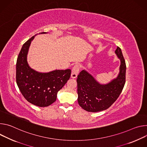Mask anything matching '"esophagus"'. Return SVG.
<instances>
[{
	"mask_svg": "<svg viewBox=\"0 0 147 147\" xmlns=\"http://www.w3.org/2000/svg\"><path fill=\"white\" fill-rule=\"evenodd\" d=\"M79 69H80V67L79 66V65H75V66H74L72 69V73H71L72 78H75L77 77L79 71Z\"/></svg>",
	"mask_w": 147,
	"mask_h": 147,
	"instance_id": "1",
	"label": "esophagus"
}]
</instances>
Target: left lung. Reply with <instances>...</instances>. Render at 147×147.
Instances as JSON below:
<instances>
[{
	"instance_id": "8db88e82",
	"label": "left lung",
	"mask_w": 147,
	"mask_h": 147,
	"mask_svg": "<svg viewBox=\"0 0 147 147\" xmlns=\"http://www.w3.org/2000/svg\"><path fill=\"white\" fill-rule=\"evenodd\" d=\"M115 53L120 59V72L110 82L99 84L86 71L78 75V102L79 106L89 112H97L110 107L120 96L125 82L126 65L121 50L117 47Z\"/></svg>"
}]
</instances>
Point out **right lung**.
Listing matches in <instances>:
<instances>
[{
	"label": "right lung",
	"mask_w": 147,
	"mask_h": 147,
	"mask_svg": "<svg viewBox=\"0 0 147 147\" xmlns=\"http://www.w3.org/2000/svg\"><path fill=\"white\" fill-rule=\"evenodd\" d=\"M47 33L45 32L41 34ZM35 36L23 45L16 63V82L24 98L30 103L47 107L55 102L58 92L71 77V70H55L41 73L31 68L27 57L31 41Z\"/></svg>",
	"instance_id": "1"
}]
</instances>
